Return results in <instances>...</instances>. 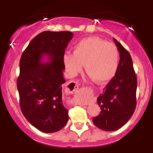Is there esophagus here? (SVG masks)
<instances>
[{"label":"esophagus","mask_w":153,"mask_h":153,"mask_svg":"<svg viewBox=\"0 0 153 153\" xmlns=\"http://www.w3.org/2000/svg\"><path fill=\"white\" fill-rule=\"evenodd\" d=\"M78 89H79V85H78L77 81L72 80L67 84V90L70 93H76L78 90ZM89 101H85V102H83V105H87Z\"/></svg>","instance_id":"obj_1"}]
</instances>
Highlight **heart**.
<instances>
[{
  "label": "heart",
  "mask_w": 153,
  "mask_h": 153,
  "mask_svg": "<svg viewBox=\"0 0 153 153\" xmlns=\"http://www.w3.org/2000/svg\"><path fill=\"white\" fill-rule=\"evenodd\" d=\"M65 67L71 76L85 70L94 82L105 83L113 77L119 63L117 47L110 43L97 38L87 37L78 42L73 54L66 53L63 57Z\"/></svg>",
  "instance_id": "1"
}]
</instances>
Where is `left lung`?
Returning <instances> with one entry per match:
<instances>
[{
  "label": "left lung",
  "mask_w": 153,
  "mask_h": 153,
  "mask_svg": "<svg viewBox=\"0 0 153 153\" xmlns=\"http://www.w3.org/2000/svg\"><path fill=\"white\" fill-rule=\"evenodd\" d=\"M120 52V62L115 76L97 98L101 112L93 119L96 126L115 131L131 118L136 105L137 79L129 53L113 38Z\"/></svg>",
  "instance_id": "obj_1"
}]
</instances>
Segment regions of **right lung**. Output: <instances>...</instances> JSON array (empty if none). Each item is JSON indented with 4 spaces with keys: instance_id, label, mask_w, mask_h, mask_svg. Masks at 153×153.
I'll return each mask as SVG.
<instances>
[{
    "instance_id": "right-lung-1",
    "label": "right lung",
    "mask_w": 153,
    "mask_h": 153,
    "mask_svg": "<svg viewBox=\"0 0 153 153\" xmlns=\"http://www.w3.org/2000/svg\"><path fill=\"white\" fill-rule=\"evenodd\" d=\"M73 36L70 31H44L31 40L20 60L17 82L20 106L28 122L41 132L59 131L68 121L62 85L66 82L65 49ZM45 55L51 62L42 63Z\"/></svg>"
}]
</instances>
